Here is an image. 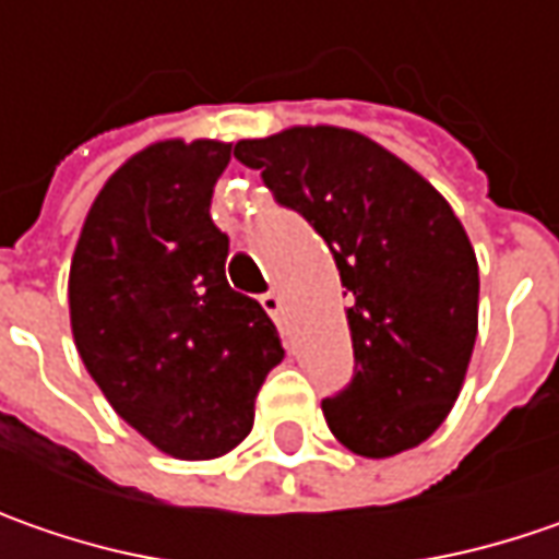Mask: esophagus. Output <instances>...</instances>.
Here are the masks:
<instances>
[{
    "mask_svg": "<svg viewBox=\"0 0 559 559\" xmlns=\"http://www.w3.org/2000/svg\"><path fill=\"white\" fill-rule=\"evenodd\" d=\"M262 309L275 319V322H281V312H284V306H281V297L275 294V290H269V294H262Z\"/></svg>",
    "mask_w": 559,
    "mask_h": 559,
    "instance_id": "obj_1",
    "label": "esophagus"
}]
</instances>
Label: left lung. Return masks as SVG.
<instances>
[{
    "label": "left lung",
    "instance_id": "obj_1",
    "mask_svg": "<svg viewBox=\"0 0 559 559\" xmlns=\"http://www.w3.org/2000/svg\"><path fill=\"white\" fill-rule=\"evenodd\" d=\"M234 156L316 228L350 290L356 366L322 401L328 428L359 456L423 444L463 388L478 331V265L448 200L344 128L240 140Z\"/></svg>",
    "mask_w": 559,
    "mask_h": 559
}]
</instances>
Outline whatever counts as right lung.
<instances>
[{
	"mask_svg": "<svg viewBox=\"0 0 559 559\" xmlns=\"http://www.w3.org/2000/svg\"><path fill=\"white\" fill-rule=\"evenodd\" d=\"M231 143L165 140L128 158L90 206L71 259V331L115 413L178 460H212L253 428L284 359L275 322L225 278L209 203Z\"/></svg>",
	"mask_w": 559,
	"mask_h": 559,
	"instance_id": "1",
	"label": "right lung"
}]
</instances>
